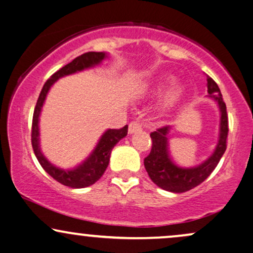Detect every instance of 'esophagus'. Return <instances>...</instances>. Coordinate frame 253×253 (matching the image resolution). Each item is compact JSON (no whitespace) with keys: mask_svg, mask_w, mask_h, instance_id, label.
<instances>
[{"mask_svg":"<svg viewBox=\"0 0 253 253\" xmlns=\"http://www.w3.org/2000/svg\"><path fill=\"white\" fill-rule=\"evenodd\" d=\"M141 129H143V126H141V124L136 123V121H132V123L128 125V133H130V134H132V133L139 132V130Z\"/></svg>","mask_w":253,"mask_h":253,"instance_id":"obj_1","label":"esophagus"}]
</instances>
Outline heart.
Listing matches in <instances>:
<instances>
[{
    "label": "heart",
    "mask_w": 253,
    "mask_h": 253,
    "mask_svg": "<svg viewBox=\"0 0 253 253\" xmlns=\"http://www.w3.org/2000/svg\"><path fill=\"white\" fill-rule=\"evenodd\" d=\"M175 80L173 78H167V80L161 81L151 89V91L156 95H162L165 94L163 100H162V106H163L164 109H171L178 103V101L181 100L183 96V92H184V89H183L182 85L172 86Z\"/></svg>",
    "instance_id": "b5f03b06"
}]
</instances>
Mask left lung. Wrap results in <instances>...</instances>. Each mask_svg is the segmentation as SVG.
Returning a JSON list of instances; mask_svg holds the SVG:
<instances>
[{"instance_id": "1", "label": "left lung", "mask_w": 253, "mask_h": 253, "mask_svg": "<svg viewBox=\"0 0 253 253\" xmlns=\"http://www.w3.org/2000/svg\"><path fill=\"white\" fill-rule=\"evenodd\" d=\"M207 89L210 96L219 104L221 112V124L216 149L205 163L195 168H179L171 161L168 150V134L170 126L159 127L150 134L152 139V149L150 155L144 159V165L152 182L162 189L171 193H184L197 187L213 172L225 153L228 135V117L226 104L222 100L219 86L210 76H207Z\"/></svg>"}]
</instances>
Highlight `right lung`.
I'll return each instance as SVG.
<instances>
[{"mask_svg":"<svg viewBox=\"0 0 253 253\" xmlns=\"http://www.w3.org/2000/svg\"><path fill=\"white\" fill-rule=\"evenodd\" d=\"M106 58V53L103 52H86V53L81 54L77 58H75L71 63L66 64L62 69H59L57 72H54L52 76L46 81L43 84L42 92L38 97L36 108L33 113V121H32V146H33L34 155H36L38 162L42 167V169L50 175L52 178L56 179L57 182L62 183L70 188H85L89 185L94 184L95 182L101 178L106 171L107 167L109 164V157L112 152L113 147L117 145V143L121 140L124 136L127 135L128 132V125L124 126L120 129H108L104 134L101 136L98 141L96 149L94 152L90 155L84 163L78 165L76 169L72 170H63L59 168H56L52 165L47 159L43 157L39 147V115L40 110L45 101L46 95L51 85L53 84L58 78L66 76V75L75 74L77 71H82L84 69L91 68V66L97 65Z\"/></svg>","mask_w":253,"mask_h":253,"instance_id":"right-lung-1","label":"right lung"}]
</instances>
